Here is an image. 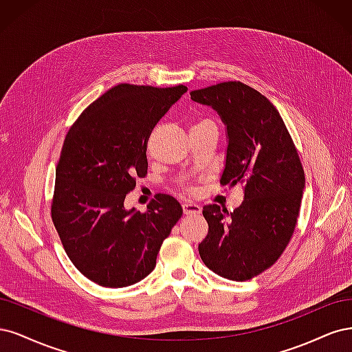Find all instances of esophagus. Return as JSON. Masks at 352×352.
I'll return each mask as SVG.
<instances>
[{
  "instance_id": "1",
  "label": "esophagus",
  "mask_w": 352,
  "mask_h": 352,
  "mask_svg": "<svg viewBox=\"0 0 352 352\" xmlns=\"http://www.w3.org/2000/svg\"><path fill=\"white\" fill-rule=\"evenodd\" d=\"M183 210H184V214H197L201 212V208L192 201H186L183 203Z\"/></svg>"
}]
</instances>
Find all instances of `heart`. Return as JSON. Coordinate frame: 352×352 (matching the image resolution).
<instances>
[{"label":"heart","mask_w":352,"mask_h":352,"mask_svg":"<svg viewBox=\"0 0 352 352\" xmlns=\"http://www.w3.org/2000/svg\"><path fill=\"white\" fill-rule=\"evenodd\" d=\"M200 122H206V120L205 121H200ZM200 122H197V124H200Z\"/></svg>","instance_id":"obj_1"}]
</instances>
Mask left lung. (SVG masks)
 <instances>
[{"label":"left lung","mask_w":352,"mask_h":352,"mask_svg":"<svg viewBox=\"0 0 352 352\" xmlns=\"http://www.w3.org/2000/svg\"><path fill=\"white\" fill-rule=\"evenodd\" d=\"M190 96L212 107L226 127L221 184L244 190L234 212L203 208L209 231L199 254L222 278L252 279L276 262L296 230L305 187L298 152L278 109L256 89L223 82L191 90Z\"/></svg>","instance_id":"1"}]
</instances>
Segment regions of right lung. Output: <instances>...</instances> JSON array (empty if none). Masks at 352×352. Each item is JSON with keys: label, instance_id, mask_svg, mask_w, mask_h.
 I'll use <instances>...</instances> for the list:
<instances>
[{"label": "right lung", "instance_id": "add662e5", "mask_svg": "<svg viewBox=\"0 0 352 352\" xmlns=\"http://www.w3.org/2000/svg\"><path fill=\"white\" fill-rule=\"evenodd\" d=\"M187 87L122 83L90 104L65 135L51 205L52 222L78 272L100 287L144 279L183 214L157 195L146 212L124 208L135 177L147 174V140Z\"/></svg>", "mask_w": 352, "mask_h": 352}]
</instances>
